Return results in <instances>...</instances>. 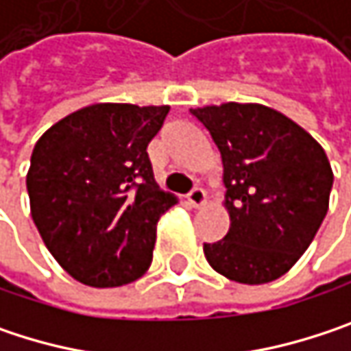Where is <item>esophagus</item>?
Listing matches in <instances>:
<instances>
[{
	"mask_svg": "<svg viewBox=\"0 0 351 351\" xmlns=\"http://www.w3.org/2000/svg\"><path fill=\"white\" fill-rule=\"evenodd\" d=\"M186 201L193 205V207H203L205 203H207V195H205V191L203 189H199V186H195L189 195H186Z\"/></svg>",
	"mask_w": 351,
	"mask_h": 351,
	"instance_id": "1",
	"label": "esophagus"
}]
</instances>
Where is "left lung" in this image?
Returning a JSON list of instances; mask_svg holds the SVG:
<instances>
[{
  "label": "left lung",
  "instance_id": "8db88e82",
  "mask_svg": "<svg viewBox=\"0 0 351 351\" xmlns=\"http://www.w3.org/2000/svg\"><path fill=\"white\" fill-rule=\"evenodd\" d=\"M221 154L230 230L203 244L209 266L242 285L287 274L313 242L329 209L333 171L315 138L262 104L191 109Z\"/></svg>",
  "mask_w": 351,
  "mask_h": 351
}]
</instances>
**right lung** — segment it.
<instances>
[{
    "label": "right lung",
    "instance_id": "obj_1",
    "mask_svg": "<svg viewBox=\"0 0 351 351\" xmlns=\"http://www.w3.org/2000/svg\"><path fill=\"white\" fill-rule=\"evenodd\" d=\"M169 109L93 104L36 142L26 175L30 213L75 280L109 289L150 268L158 219L178 201L154 180L146 152Z\"/></svg>",
    "mask_w": 351,
    "mask_h": 351
}]
</instances>
